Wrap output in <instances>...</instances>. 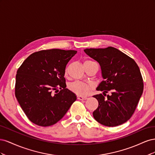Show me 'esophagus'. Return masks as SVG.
Returning a JSON list of instances; mask_svg holds the SVG:
<instances>
[{"label":"esophagus","mask_w":155,"mask_h":155,"mask_svg":"<svg viewBox=\"0 0 155 155\" xmlns=\"http://www.w3.org/2000/svg\"><path fill=\"white\" fill-rule=\"evenodd\" d=\"M78 100H83L87 99V97H84V96H80V95H78Z\"/></svg>","instance_id":"esophagus-1"}]
</instances>
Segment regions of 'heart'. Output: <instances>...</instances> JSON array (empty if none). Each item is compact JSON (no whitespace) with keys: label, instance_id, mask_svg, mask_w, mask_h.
I'll use <instances>...</instances> for the list:
<instances>
[{"label":"heart","instance_id":"heart-1","mask_svg":"<svg viewBox=\"0 0 155 155\" xmlns=\"http://www.w3.org/2000/svg\"><path fill=\"white\" fill-rule=\"evenodd\" d=\"M70 90L78 95L85 96L91 90V86L87 83L76 81L70 85Z\"/></svg>","mask_w":155,"mask_h":155}]
</instances>
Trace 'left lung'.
Instances as JSON below:
<instances>
[{"mask_svg":"<svg viewBox=\"0 0 155 155\" xmlns=\"http://www.w3.org/2000/svg\"><path fill=\"white\" fill-rule=\"evenodd\" d=\"M84 51L99 63L103 79L97 91L100 94L93 97L98 101V107L93 112L94 119L100 124L115 127L128 121L133 114L143 90L140 68L134 59L114 47L87 48Z\"/></svg>","mask_w":155,"mask_h":155,"instance_id":"left-lung-1","label":"left lung"}]
</instances>
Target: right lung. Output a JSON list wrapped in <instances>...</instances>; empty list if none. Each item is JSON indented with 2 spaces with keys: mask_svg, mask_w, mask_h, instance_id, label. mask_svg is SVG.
I'll list each match as a JSON object with an SVG mask.
<instances>
[{
  "mask_svg": "<svg viewBox=\"0 0 155 155\" xmlns=\"http://www.w3.org/2000/svg\"><path fill=\"white\" fill-rule=\"evenodd\" d=\"M76 53L60 49L37 51L18 69L15 96L31 122L43 127L52 125L76 100V95L66 88L64 78L67 64Z\"/></svg>",
  "mask_w": 155,
  "mask_h": 155,
  "instance_id": "right-lung-1",
  "label": "right lung"
}]
</instances>
